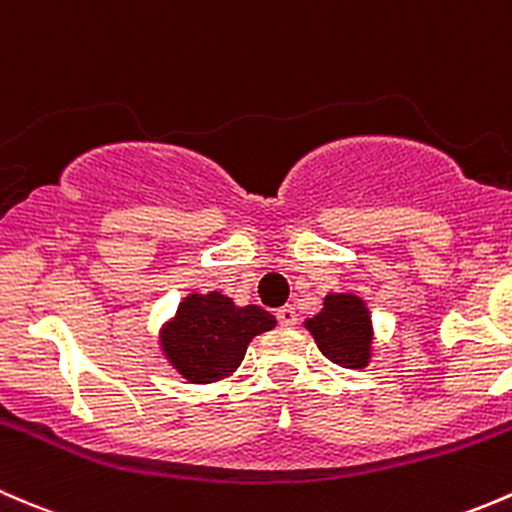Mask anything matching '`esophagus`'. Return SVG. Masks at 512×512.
<instances>
[{
	"mask_svg": "<svg viewBox=\"0 0 512 512\" xmlns=\"http://www.w3.org/2000/svg\"><path fill=\"white\" fill-rule=\"evenodd\" d=\"M276 318H278V325H283V328H293V325L298 323V313H295L293 305H283V308H278Z\"/></svg>",
	"mask_w": 512,
	"mask_h": 512,
	"instance_id": "34e87169",
	"label": "esophagus"
}]
</instances>
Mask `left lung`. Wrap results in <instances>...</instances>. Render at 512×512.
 <instances>
[{
	"label": "left lung",
	"instance_id": "left-lung-1",
	"mask_svg": "<svg viewBox=\"0 0 512 512\" xmlns=\"http://www.w3.org/2000/svg\"><path fill=\"white\" fill-rule=\"evenodd\" d=\"M305 328L335 365L360 370L370 360V313L355 295H328L323 313L305 320Z\"/></svg>",
	"mask_w": 512,
	"mask_h": 512
}]
</instances>
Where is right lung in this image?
<instances>
[{"mask_svg":"<svg viewBox=\"0 0 512 512\" xmlns=\"http://www.w3.org/2000/svg\"><path fill=\"white\" fill-rule=\"evenodd\" d=\"M273 325L276 318L258 305L236 308L221 293H194L182 300L177 318L162 333V347L184 379L207 384L234 372L249 342Z\"/></svg>","mask_w":512,"mask_h":512,"instance_id":"1","label":"right lung"}]
</instances>
